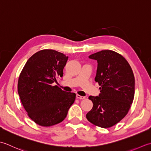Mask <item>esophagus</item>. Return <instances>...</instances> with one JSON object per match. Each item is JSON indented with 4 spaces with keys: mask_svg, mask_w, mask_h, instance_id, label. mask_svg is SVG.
<instances>
[{
    "mask_svg": "<svg viewBox=\"0 0 151 151\" xmlns=\"http://www.w3.org/2000/svg\"><path fill=\"white\" fill-rule=\"evenodd\" d=\"M76 98H78V99H80V100H84V99H85V96H80V95H79V94H77L76 95Z\"/></svg>",
    "mask_w": 151,
    "mask_h": 151,
    "instance_id": "obj_1",
    "label": "esophagus"
}]
</instances>
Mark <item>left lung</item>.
<instances>
[{
	"instance_id": "1",
	"label": "left lung",
	"mask_w": 151,
	"mask_h": 151,
	"mask_svg": "<svg viewBox=\"0 0 151 151\" xmlns=\"http://www.w3.org/2000/svg\"><path fill=\"white\" fill-rule=\"evenodd\" d=\"M88 58L98 63L94 79L100 86V94L88 97L93 107L86 117L99 127H111L127 115L133 102V71L127 60L113 51L103 50L91 55Z\"/></svg>"
}]
</instances>
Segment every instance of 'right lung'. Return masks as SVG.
<instances>
[{
    "mask_svg": "<svg viewBox=\"0 0 151 151\" xmlns=\"http://www.w3.org/2000/svg\"><path fill=\"white\" fill-rule=\"evenodd\" d=\"M68 57L52 50H41L27 60L18 80L17 91L29 117L42 127L58 124L66 118L76 94L53 83L63 76Z\"/></svg>",
    "mask_w": 151,
    "mask_h": 151,
    "instance_id": "obj_1",
    "label": "right lung"
}]
</instances>
